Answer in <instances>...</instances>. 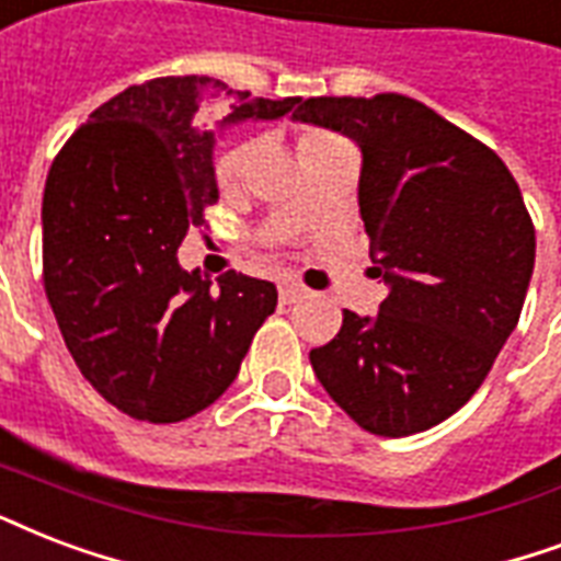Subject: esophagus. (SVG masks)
Listing matches in <instances>:
<instances>
[{
	"label": "esophagus",
	"mask_w": 561,
	"mask_h": 561,
	"mask_svg": "<svg viewBox=\"0 0 561 561\" xmlns=\"http://www.w3.org/2000/svg\"><path fill=\"white\" fill-rule=\"evenodd\" d=\"M299 299H306V290L297 285H279V302L282 306H294Z\"/></svg>",
	"instance_id": "obj_1"
}]
</instances>
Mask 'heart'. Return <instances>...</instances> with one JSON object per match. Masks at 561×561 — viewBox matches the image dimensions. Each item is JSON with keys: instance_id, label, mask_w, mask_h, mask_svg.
I'll return each instance as SVG.
<instances>
[{"instance_id": "obj_1", "label": "heart", "mask_w": 561, "mask_h": 561, "mask_svg": "<svg viewBox=\"0 0 561 561\" xmlns=\"http://www.w3.org/2000/svg\"><path fill=\"white\" fill-rule=\"evenodd\" d=\"M323 140H332V135H323V131H309V135H302V140H299V149L314 147V144H323ZM247 156H250V147H232V149H226L224 156L217 158V164H214V179H217V185L224 187V191L226 187H232L234 179L241 176Z\"/></svg>"}]
</instances>
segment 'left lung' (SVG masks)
<instances>
[{
  "label": "left lung",
  "instance_id": "left-lung-1",
  "mask_svg": "<svg viewBox=\"0 0 561 561\" xmlns=\"http://www.w3.org/2000/svg\"><path fill=\"white\" fill-rule=\"evenodd\" d=\"M294 119L362 149L358 211L388 285L374 318L344 311L311 350L314 376L367 433H423L477 394L518 327L536 264L518 182L494 149L400 93L299 100Z\"/></svg>",
  "mask_w": 561,
  "mask_h": 561
}]
</instances>
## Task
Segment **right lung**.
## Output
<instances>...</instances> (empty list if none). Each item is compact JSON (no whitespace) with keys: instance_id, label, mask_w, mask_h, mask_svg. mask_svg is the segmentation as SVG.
Returning <instances> with one entry per match:
<instances>
[{"instance_id":"right-lung-1","label":"right lung","mask_w":561,"mask_h":561,"mask_svg":"<svg viewBox=\"0 0 561 561\" xmlns=\"http://www.w3.org/2000/svg\"><path fill=\"white\" fill-rule=\"evenodd\" d=\"M208 76L131 84L76 128L43 191V288L81 376L111 405L176 423L234 382L276 285L243 273L211 279L179 247L217 203L214 131L196 123ZM232 96V93H229ZM299 96L238 93L229 117L279 119Z\"/></svg>"}]
</instances>
